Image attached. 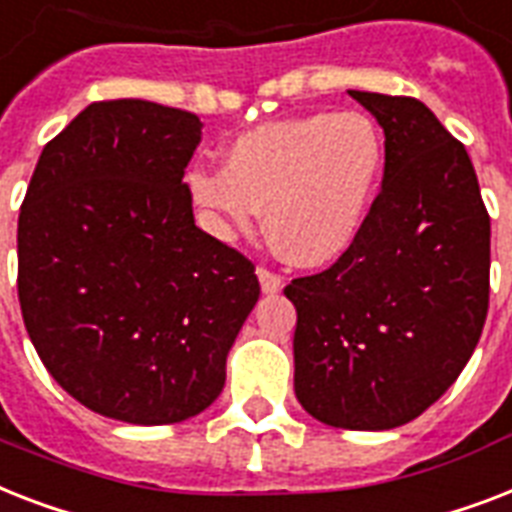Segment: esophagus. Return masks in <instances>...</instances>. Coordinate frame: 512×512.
Returning <instances> with one entry per match:
<instances>
[{
	"mask_svg": "<svg viewBox=\"0 0 512 512\" xmlns=\"http://www.w3.org/2000/svg\"><path fill=\"white\" fill-rule=\"evenodd\" d=\"M256 277H259L261 290H264L267 296H275V293H280L282 290V277L275 275V272H269V269L259 267L256 269Z\"/></svg>",
	"mask_w": 512,
	"mask_h": 512,
	"instance_id": "1",
	"label": "esophagus"
}]
</instances>
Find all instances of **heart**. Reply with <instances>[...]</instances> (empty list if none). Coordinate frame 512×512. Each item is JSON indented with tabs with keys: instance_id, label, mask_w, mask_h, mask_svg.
I'll return each mask as SVG.
<instances>
[{
	"instance_id": "obj_1",
	"label": "heart",
	"mask_w": 512,
	"mask_h": 512,
	"mask_svg": "<svg viewBox=\"0 0 512 512\" xmlns=\"http://www.w3.org/2000/svg\"><path fill=\"white\" fill-rule=\"evenodd\" d=\"M386 169V140L359 110H325L240 134L224 169H195L187 192L219 240L264 224L296 267H325L357 245Z\"/></svg>"
}]
</instances>
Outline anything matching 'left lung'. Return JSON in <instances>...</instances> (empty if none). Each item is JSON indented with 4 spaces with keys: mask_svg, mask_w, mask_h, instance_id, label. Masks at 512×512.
<instances>
[{
    "mask_svg": "<svg viewBox=\"0 0 512 512\" xmlns=\"http://www.w3.org/2000/svg\"><path fill=\"white\" fill-rule=\"evenodd\" d=\"M349 94L386 134L383 187L357 245L285 288L293 388L320 423L391 431L431 407L489 309V214L460 142L412 97Z\"/></svg>",
    "mask_w": 512,
    "mask_h": 512,
    "instance_id": "obj_1",
    "label": "left lung"
}]
</instances>
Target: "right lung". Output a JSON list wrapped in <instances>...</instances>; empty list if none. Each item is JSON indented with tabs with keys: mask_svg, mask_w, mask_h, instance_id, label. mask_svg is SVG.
I'll return each mask as SVG.
<instances>
[{
	"mask_svg": "<svg viewBox=\"0 0 512 512\" xmlns=\"http://www.w3.org/2000/svg\"><path fill=\"white\" fill-rule=\"evenodd\" d=\"M200 129L158 102H92L47 142L20 208L28 338L63 391L121 423L211 407L259 301L251 261L195 227L182 177Z\"/></svg>",
	"mask_w": 512,
	"mask_h": 512,
	"instance_id": "obj_1",
	"label": "right lung"
}]
</instances>
